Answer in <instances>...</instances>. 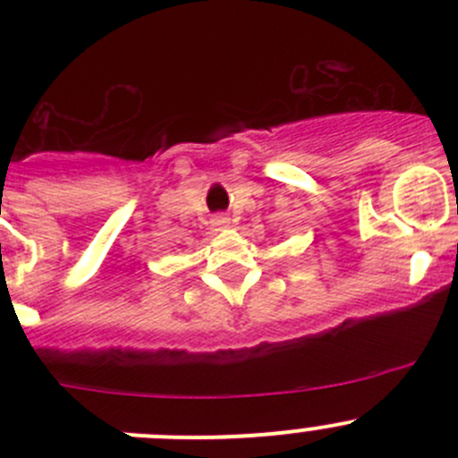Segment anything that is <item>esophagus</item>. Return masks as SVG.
Returning <instances> with one entry per match:
<instances>
[{
  "label": "esophagus",
  "mask_w": 458,
  "mask_h": 458,
  "mask_svg": "<svg viewBox=\"0 0 458 458\" xmlns=\"http://www.w3.org/2000/svg\"><path fill=\"white\" fill-rule=\"evenodd\" d=\"M212 225H215L216 230L228 228V225H230V216H225V215H216V216H212Z\"/></svg>",
  "instance_id": "esophagus-1"
}]
</instances>
